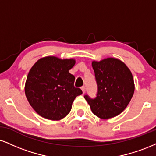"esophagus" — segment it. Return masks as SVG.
<instances>
[{
	"label": "esophagus",
	"instance_id": "1",
	"mask_svg": "<svg viewBox=\"0 0 156 156\" xmlns=\"http://www.w3.org/2000/svg\"><path fill=\"white\" fill-rule=\"evenodd\" d=\"M81 89H82V93H85V90H86L85 86H82V87H81Z\"/></svg>",
	"mask_w": 156,
	"mask_h": 156
}]
</instances>
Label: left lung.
Instances as JSON below:
<instances>
[{
  "instance_id": "left-lung-1",
  "label": "left lung",
  "mask_w": 156,
  "mask_h": 156,
  "mask_svg": "<svg viewBox=\"0 0 156 156\" xmlns=\"http://www.w3.org/2000/svg\"><path fill=\"white\" fill-rule=\"evenodd\" d=\"M98 93L95 98L84 96L91 111L99 118L116 116L126 108L134 91L133 76L124 63L108 58L92 63Z\"/></svg>"
}]
</instances>
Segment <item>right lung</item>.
<instances>
[{
  "label": "right lung",
  "instance_id": "right-lung-1",
  "mask_svg": "<svg viewBox=\"0 0 156 156\" xmlns=\"http://www.w3.org/2000/svg\"><path fill=\"white\" fill-rule=\"evenodd\" d=\"M74 64V59L48 56L38 60L30 69L25 94L40 116L60 120L70 112L75 98L82 94L80 88L74 87L75 77L69 72Z\"/></svg>",
  "mask_w": 156,
  "mask_h": 156
}]
</instances>
